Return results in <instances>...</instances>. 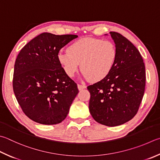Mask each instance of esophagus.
<instances>
[{"mask_svg":"<svg viewBox=\"0 0 160 160\" xmlns=\"http://www.w3.org/2000/svg\"><path fill=\"white\" fill-rule=\"evenodd\" d=\"M87 88V86L85 85H80V84H78V88L79 90H82L83 89H85Z\"/></svg>","mask_w":160,"mask_h":160,"instance_id":"obj_1","label":"esophagus"}]
</instances>
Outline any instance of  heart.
<instances>
[{
  "mask_svg": "<svg viewBox=\"0 0 160 160\" xmlns=\"http://www.w3.org/2000/svg\"><path fill=\"white\" fill-rule=\"evenodd\" d=\"M117 54L116 46L111 41L84 38L72 42L67 52H60L57 59L68 76H73L81 66L84 77L98 82L112 71Z\"/></svg>",
  "mask_w": 160,
  "mask_h": 160,
  "instance_id": "b5f03b06",
  "label": "heart"
}]
</instances>
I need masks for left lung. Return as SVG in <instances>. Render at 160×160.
<instances>
[{
    "mask_svg": "<svg viewBox=\"0 0 160 160\" xmlns=\"http://www.w3.org/2000/svg\"><path fill=\"white\" fill-rule=\"evenodd\" d=\"M110 34L117 48L115 65L108 76L88 89L92 118L103 125L115 127L137 113L144 94L146 68L140 52L128 39L117 32Z\"/></svg>",
    "mask_w": 160,
    "mask_h": 160,
    "instance_id": "left-lung-1",
    "label": "left lung"
}]
</instances>
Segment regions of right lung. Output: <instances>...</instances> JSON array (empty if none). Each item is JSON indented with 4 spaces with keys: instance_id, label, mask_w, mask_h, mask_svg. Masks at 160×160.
Wrapping results in <instances>:
<instances>
[{
    "instance_id": "obj_1",
    "label": "right lung",
    "mask_w": 160,
    "mask_h": 160,
    "mask_svg": "<svg viewBox=\"0 0 160 160\" xmlns=\"http://www.w3.org/2000/svg\"><path fill=\"white\" fill-rule=\"evenodd\" d=\"M76 38L42 33L28 42L17 57L13 91L23 112L36 122H62L79 92L57 59L61 49Z\"/></svg>"
}]
</instances>
